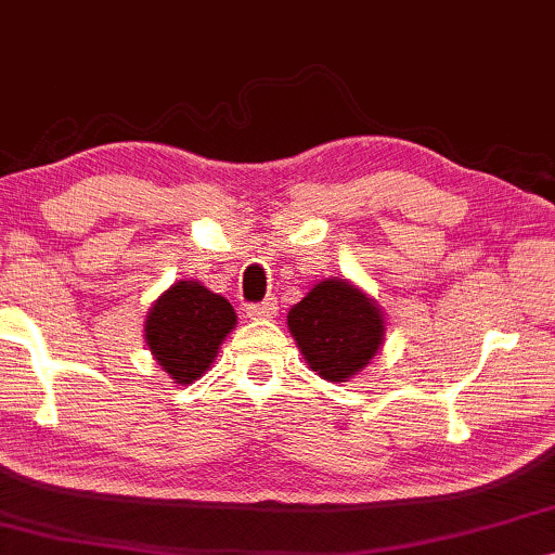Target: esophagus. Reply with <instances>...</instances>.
<instances>
[{
    "label": "esophagus",
    "mask_w": 555,
    "mask_h": 555,
    "mask_svg": "<svg viewBox=\"0 0 555 555\" xmlns=\"http://www.w3.org/2000/svg\"><path fill=\"white\" fill-rule=\"evenodd\" d=\"M276 301L274 299H263L259 304H248L246 307V317L256 319V322H267V319L276 317Z\"/></svg>",
    "instance_id": "1"
}]
</instances>
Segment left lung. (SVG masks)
<instances>
[{
    "instance_id": "1",
    "label": "left lung",
    "mask_w": 555,
    "mask_h": 555,
    "mask_svg": "<svg viewBox=\"0 0 555 555\" xmlns=\"http://www.w3.org/2000/svg\"><path fill=\"white\" fill-rule=\"evenodd\" d=\"M286 322L311 370L330 382H349L362 372L385 339L377 301L347 279L319 281Z\"/></svg>"
}]
</instances>
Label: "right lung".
Instances as JSON below:
<instances>
[{
  "label": "right lung",
  "instance_id": "right-lung-1",
  "mask_svg": "<svg viewBox=\"0 0 555 555\" xmlns=\"http://www.w3.org/2000/svg\"><path fill=\"white\" fill-rule=\"evenodd\" d=\"M233 326L236 311L229 299L198 281H176L147 311L145 341L170 379L191 385L206 374Z\"/></svg>",
  "mask_w": 555,
  "mask_h": 555
}]
</instances>
